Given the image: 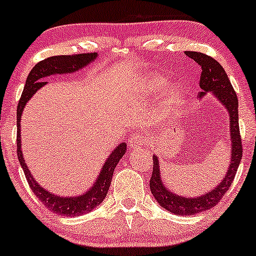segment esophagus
Here are the masks:
<instances>
[{
  "label": "esophagus",
  "mask_w": 256,
  "mask_h": 256,
  "mask_svg": "<svg viewBox=\"0 0 256 256\" xmlns=\"http://www.w3.org/2000/svg\"><path fill=\"white\" fill-rule=\"evenodd\" d=\"M146 144V138L140 135H134L131 136V138L128 140V147L130 150H138Z\"/></svg>",
  "instance_id": "1"
}]
</instances>
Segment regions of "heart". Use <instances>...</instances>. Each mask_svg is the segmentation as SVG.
<instances>
[{
    "instance_id": "heart-1",
    "label": "heart",
    "mask_w": 256,
    "mask_h": 256,
    "mask_svg": "<svg viewBox=\"0 0 256 256\" xmlns=\"http://www.w3.org/2000/svg\"><path fill=\"white\" fill-rule=\"evenodd\" d=\"M167 80L164 76H152L151 78L147 79L146 84H144V92H146L148 95H156L161 92L162 90L166 89ZM184 98V90L180 85L174 84L170 86L164 95V102H162V110L164 114H168L172 112H176L180 104L183 102Z\"/></svg>"
}]
</instances>
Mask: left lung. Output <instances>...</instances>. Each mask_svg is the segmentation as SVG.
<instances>
[{
	"label": "left lung",
	"mask_w": 256,
	"mask_h": 256,
	"mask_svg": "<svg viewBox=\"0 0 256 256\" xmlns=\"http://www.w3.org/2000/svg\"><path fill=\"white\" fill-rule=\"evenodd\" d=\"M186 56L196 62L202 68L200 74V86L202 92H200V99H202L208 92L213 94L216 99L223 105L229 114V131H230V162H229L228 171L226 177L220 180L216 187L209 192L200 194V197H184V196L176 194L171 190L164 186L162 182L161 172H160L158 157L154 154V171H152L151 180H150V188L162 208L176 216H193V214L202 213L213 208L219 203L226 190H229L236 177V170L242 160V138L239 131V115H238V98L236 92L229 82L228 76L223 66L207 54L200 52H186Z\"/></svg>",
	"instance_id": "1"
}]
</instances>
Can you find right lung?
Segmentation results:
<instances>
[{"mask_svg": "<svg viewBox=\"0 0 256 256\" xmlns=\"http://www.w3.org/2000/svg\"><path fill=\"white\" fill-rule=\"evenodd\" d=\"M98 58V53H85V54H74V56H49L44 60L40 62L32 68V70L28 74L26 80L24 89L20 95V102L17 108V154L20 164L24 172L27 182L30 184L32 192L37 196L38 200L46 206V208L50 209L56 214L62 216H82V214L89 213L92 209L105 200L109 190L110 183H112L114 170L116 164L121 160V157L126 152V142H122L115 147V150L108 156L106 161L102 164V171L99 176L95 180L94 184L89 188L82 194L76 196V197H66V196H56L54 193L49 192L48 190L43 188L37 180H34L28 170L27 164L24 161V157L22 154L20 148V120H22V114L24 110L26 104L30 102V98L44 86L47 82H44L46 78L56 74H70L76 73L80 69L85 68L86 66L92 64Z\"/></svg>", "mask_w": 256, "mask_h": 256, "instance_id": "add662e5", "label": "right lung"}]
</instances>
